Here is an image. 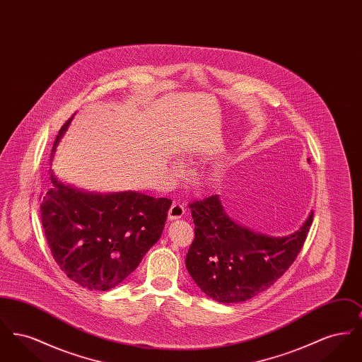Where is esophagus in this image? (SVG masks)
<instances>
[{
	"mask_svg": "<svg viewBox=\"0 0 362 362\" xmlns=\"http://www.w3.org/2000/svg\"><path fill=\"white\" fill-rule=\"evenodd\" d=\"M186 214V209L183 204H179V202H175L173 204V206L170 207L168 210V218L170 220H176V218H180Z\"/></svg>",
	"mask_w": 362,
	"mask_h": 362,
	"instance_id": "34e87169",
	"label": "esophagus"
}]
</instances>
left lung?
Listing matches in <instances>:
<instances>
[{
  "label": "left lung",
  "instance_id": "obj_1",
  "mask_svg": "<svg viewBox=\"0 0 362 362\" xmlns=\"http://www.w3.org/2000/svg\"><path fill=\"white\" fill-rule=\"evenodd\" d=\"M195 238L186 255L189 276L218 303H240L270 288L297 258L313 211L286 238H269L236 224L217 195L189 202Z\"/></svg>",
  "mask_w": 362,
  "mask_h": 362
}]
</instances>
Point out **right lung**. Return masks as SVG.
Here are the masks:
<instances>
[{
	"label": "right lung",
	"mask_w": 362,
	"mask_h": 362,
	"mask_svg": "<svg viewBox=\"0 0 362 362\" xmlns=\"http://www.w3.org/2000/svg\"><path fill=\"white\" fill-rule=\"evenodd\" d=\"M69 122L59 130L52 152ZM50 175L52 187L42 197L40 216L52 258L83 288H115L160 239L173 201L139 192L86 194Z\"/></svg>",
	"instance_id": "right-lung-1"
}]
</instances>
